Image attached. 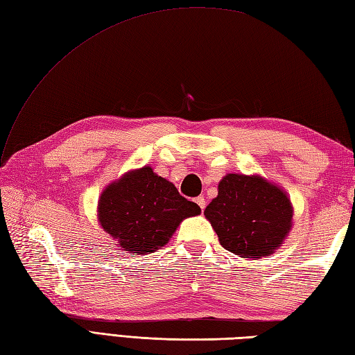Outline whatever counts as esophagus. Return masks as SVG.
<instances>
[{
    "label": "esophagus",
    "mask_w": 355,
    "mask_h": 355,
    "mask_svg": "<svg viewBox=\"0 0 355 355\" xmlns=\"http://www.w3.org/2000/svg\"><path fill=\"white\" fill-rule=\"evenodd\" d=\"M195 202H197V205L200 206V209H201V210H205V207H206V200H205V197H198V198H195Z\"/></svg>",
    "instance_id": "34e87169"
}]
</instances>
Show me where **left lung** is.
Returning a JSON list of instances; mask_svg holds the SVG:
<instances>
[{
    "mask_svg": "<svg viewBox=\"0 0 355 355\" xmlns=\"http://www.w3.org/2000/svg\"><path fill=\"white\" fill-rule=\"evenodd\" d=\"M220 244L241 258L275 253L293 227V205L281 186L258 173H227L205 210Z\"/></svg>",
    "mask_w": 355,
    "mask_h": 355,
    "instance_id": "8db88e82",
    "label": "left lung"
}]
</instances>
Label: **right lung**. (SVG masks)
<instances>
[{"instance_id":"right-lung-1","label":"right lung","mask_w":355,"mask_h":355,"mask_svg":"<svg viewBox=\"0 0 355 355\" xmlns=\"http://www.w3.org/2000/svg\"><path fill=\"white\" fill-rule=\"evenodd\" d=\"M201 209L178 193L150 166L123 173L102 191L97 202L101 227L126 253H154L169 243L177 227Z\"/></svg>"}]
</instances>
